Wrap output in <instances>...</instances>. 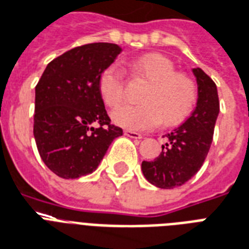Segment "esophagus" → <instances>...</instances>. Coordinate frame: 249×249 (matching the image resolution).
I'll list each match as a JSON object with an SVG mask.
<instances>
[{"label":"esophagus","instance_id":"obj_1","mask_svg":"<svg viewBox=\"0 0 249 249\" xmlns=\"http://www.w3.org/2000/svg\"><path fill=\"white\" fill-rule=\"evenodd\" d=\"M124 135L128 136V138H131V139H142L143 136L138 134L135 131H131V130H124Z\"/></svg>","mask_w":249,"mask_h":249}]
</instances>
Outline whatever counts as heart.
Wrapping results in <instances>:
<instances>
[{"label":"heart","mask_w":249,"mask_h":249,"mask_svg":"<svg viewBox=\"0 0 249 249\" xmlns=\"http://www.w3.org/2000/svg\"><path fill=\"white\" fill-rule=\"evenodd\" d=\"M132 72L148 81L142 105H121L111 111L113 122L131 131L152 130L160 123L175 126L188 118L197 102V87L192 78L176 72L175 64L160 53H145L128 64ZM98 91L105 104L113 107L122 101L123 76L109 65L98 77Z\"/></svg>","instance_id":"obj_1"}]
</instances>
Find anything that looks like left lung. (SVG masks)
Returning a JSON list of instances; mask_svg holds the SVG:
<instances>
[{
    "mask_svg": "<svg viewBox=\"0 0 249 249\" xmlns=\"http://www.w3.org/2000/svg\"><path fill=\"white\" fill-rule=\"evenodd\" d=\"M197 81V105L181 126L165 134L161 153L152 161L142 162L148 182L161 189L184 185L197 173L210 149L214 127L219 114L215 82L201 68L192 69Z\"/></svg>",
    "mask_w": 249,
    "mask_h": 249,
    "instance_id": "1",
    "label": "left lung"
}]
</instances>
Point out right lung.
I'll return each instance as SVG.
<instances>
[{"instance_id": "right-lung-1", "label": "right lung", "mask_w": 249, "mask_h": 249, "mask_svg": "<svg viewBox=\"0 0 249 249\" xmlns=\"http://www.w3.org/2000/svg\"><path fill=\"white\" fill-rule=\"evenodd\" d=\"M121 52L114 43L72 48L47 65L35 88L34 138L44 164L61 178L93 173L113 140L122 136L98 91L101 72Z\"/></svg>"}]
</instances>
